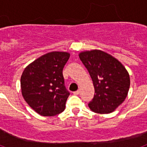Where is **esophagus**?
Wrapping results in <instances>:
<instances>
[{"label": "esophagus", "mask_w": 147, "mask_h": 147, "mask_svg": "<svg viewBox=\"0 0 147 147\" xmlns=\"http://www.w3.org/2000/svg\"><path fill=\"white\" fill-rule=\"evenodd\" d=\"M73 93L74 95H79L80 94V90H76V91H74Z\"/></svg>", "instance_id": "esophagus-1"}]
</instances>
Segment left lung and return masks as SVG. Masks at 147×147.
<instances>
[{"mask_svg": "<svg viewBox=\"0 0 147 147\" xmlns=\"http://www.w3.org/2000/svg\"><path fill=\"white\" fill-rule=\"evenodd\" d=\"M79 56L90 75L95 89L88 107L97 113L113 112L129 91L130 80L126 68L119 60L102 51H83Z\"/></svg>", "mask_w": 147, "mask_h": 147, "instance_id": "obj_1", "label": "left lung"}]
</instances>
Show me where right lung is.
<instances>
[{"mask_svg": "<svg viewBox=\"0 0 147 147\" xmlns=\"http://www.w3.org/2000/svg\"><path fill=\"white\" fill-rule=\"evenodd\" d=\"M70 54L53 51L26 67L20 79L22 95L35 112L43 116L62 113L69 96L62 71Z\"/></svg>", "mask_w": 147, "mask_h": 147, "instance_id": "add662e5", "label": "right lung"}]
</instances>
